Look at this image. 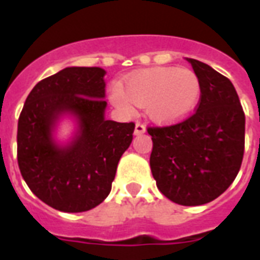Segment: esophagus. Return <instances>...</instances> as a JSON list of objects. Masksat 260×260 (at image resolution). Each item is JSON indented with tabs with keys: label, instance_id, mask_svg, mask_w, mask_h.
<instances>
[{
	"label": "esophagus",
	"instance_id": "esophagus-1",
	"mask_svg": "<svg viewBox=\"0 0 260 260\" xmlns=\"http://www.w3.org/2000/svg\"><path fill=\"white\" fill-rule=\"evenodd\" d=\"M146 132V125L142 124V122H136L135 125V135H142Z\"/></svg>",
	"mask_w": 260,
	"mask_h": 260
}]
</instances>
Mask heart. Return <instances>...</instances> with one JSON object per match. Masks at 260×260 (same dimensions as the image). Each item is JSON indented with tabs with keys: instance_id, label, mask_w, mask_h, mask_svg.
<instances>
[{
	"instance_id": "heart-1",
	"label": "heart",
	"mask_w": 260,
	"mask_h": 260,
	"mask_svg": "<svg viewBox=\"0 0 260 260\" xmlns=\"http://www.w3.org/2000/svg\"><path fill=\"white\" fill-rule=\"evenodd\" d=\"M200 95L201 82L194 71L154 67L126 75L112 91V101L122 110H129L132 104L147 106L152 120L173 122L191 113Z\"/></svg>"
}]
</instances>
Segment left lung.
<instances>
[{
	"label": "left lung",
	"instance_id": "left-lung-1",
	"mask_svg": "<svg viewBox=\"0 0 260 260\" xmlns=\"http://www.w3.org/2000/svg\"><path fill=\"white\" fill-rule=\"evenodd\" d=\"M187 60L201 82L194 113L147 132L152 138L151 173L160 193L179 205L197 206L221 196L238 175L246 116L230 79L206 63Z\"/></svg>",
	"mask_w": 260,
	"mask_h": 260
}]
</instances>
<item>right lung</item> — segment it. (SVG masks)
Returning a JSON list of instances; mask_svg holds the SVG:
<instances>
[{"label": "right lung", "mask_w": 260, "mask_h": 260, "mask_svg": "<svg viewBox=\"0 0 260 260\" xmlns=\"http://www.w3.org/2000/svg\"><path fill=\"white\" fill-rule=\"evenodd\" d=\"M104 75L100 67H67L42 79L18 117L20 173L36 197L60 212H86L108 197L118 160L134 138V122L104 117ZM64 111L79 117L80 135L59 149L50 131Z\"/></svg>", "instance_id": "right-lung-1"}]
</instances>
